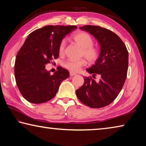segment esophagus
<instances>
[{"label":"esophagus","instance_id":"34e87169","mask_svg":"<svg viewBox=\"0 0 146 146\" xmlns=\"http://www.w3.org/2000/svg\"><path fill=\"white\" fill-rule=\"evenodd\" d=\"M76 73H73V72H70V76H75V75H76Z\"/></svg>","mask_w":146,"mask_h":146}]
</instances>
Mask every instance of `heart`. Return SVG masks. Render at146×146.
Returning a JSON list of instances; mask_svg holds the SVG:
<instances>
[{
    "mask_svg": "<svg viewBox=\"0 0 146 146\" xmlns=\"http://www.w3.org/2000/svg\"><path fill=\"white\" fill-rule=\"evenodd\" d=\"M71 38L83 49L82 55L90 62H94L97 60L99 56V51L97 48L93 46V40L90 34L84 31H77L71 36ZM65 45L66 41L64 40H62L58 48V53L60 55L64 54ZM85 65L86 61L84 59L79 60H70L64 63V67L72 72H77Z\"/></svg>",
    "mask_w": 146,
    "mask_h": 146,
    "instance_id": "1",
    "label": "heart"
}]
</instances>
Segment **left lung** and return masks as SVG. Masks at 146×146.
Masks as SVG:
<instances>
[{
	"mask_svg": "<svg viewBox=\"0 0 146 146\" xmlns=\"http://www.w3.org/2000/svg\"><path fill=\"white\" fill-rule=\"evenodd\" d=\"M97 39L100 45L99 56L86 71L93 77L99 75L98 82L84 77V83L76 91V97L84 104L100 108L110 104L124 84L128 68V51L124 43L114 32L97 26L80 27Z\"/></svg>",
	"mask_w": 146,
	"mask_h": 146,
	"instance_id": "8db88e82",
	"label": "left lung"
}]
</instances>
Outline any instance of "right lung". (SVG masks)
Here are the masks:
<instances>
[{
	"mask_svg": "<svg viewBox=\"0 0 146 146\" xmlns=\"http://www.w3.org/2000/svg\"><path fill=\"white\" fill-rule=\"evenodd\" d=\"M76 26H46L28 36L16 56L15 77L20 92L28 102L41 104L52 99L70 73L62 67L51 75L46 64L58 57L62 39Z\"/></svg>",
	"mask_w": 146,
	"mask_h": 146,
	"instance_id": "add662e5",
	"label": "right lung"
}]
</instances>
